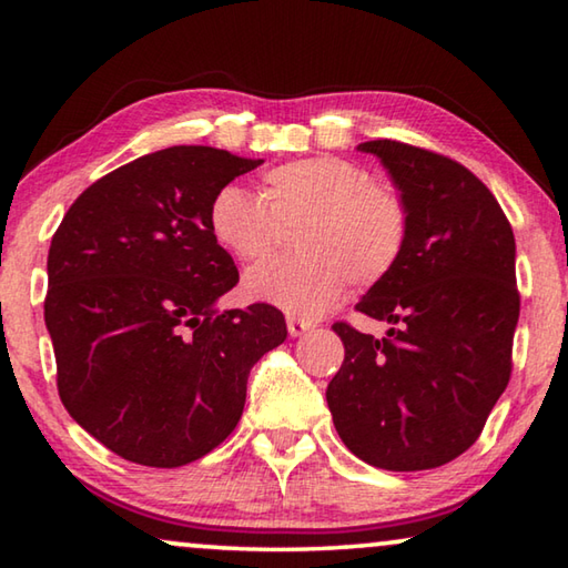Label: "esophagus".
Here are the masks:
<instances>
[{
  "label": "esophagus",
  "instance_id": "esophagus-1",
  "mask_svg": "<svg viewBox=\"0 0 568 568\" xmlns=\"http://www.w3.org/2000/svg\"><path fill=\"white\" fill-rule=\"evenodd\" d=\"M313 328V321H305V318H295V315H291L287 318V333L293 335V338H297V335H303Z\"/></svg>",
  "mask_w": 568,
  "mask_h": 568
}]
</instances>
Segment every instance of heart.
<instances>
[{"label": "heart", "mask_w": 568, "mask_h": 568, "mask_svg": "<svg viewBox=\"0 0 568 568\" xmlns=\"http://www.w3.org/2000/svg\"><path fill=\"white\" fill-rule=\"evenodd\" d=\"M215 243L243 263L263 261L295 230L301 255L257 265L245 277L253 301L293 315H321L348 281L371 287L406 253L410 207L403 190L358 162L321 155L267 170L261 195L223 185L207 205Z\"/></svg>", "instance_id": "obj_1"}]
</instances>
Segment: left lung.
Returning a JSON list of instances; mask_svg holds the SVG:
<instances>
[{
    "instance_id": "8db88e82",
    "label": "left lung",
    "mask_w": 568,
    "mask_h": 568,
    "mask_svg": "<svg viewBox=\"0 0 568 568\" xmlns=\"http://www.w3.org/2000/svg\"><path fill=\"white\" fill-rule=\"evenodd\" d=\"M378 155L410 207L406 253L355 311L386 338L333 323L345 358L325 398L343 444L386 470H428L476 444L511 378L521 311L514 230L494 192L440 152L398 140Z\"/></svg>"
}]
</instances>
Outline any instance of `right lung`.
<instances>
[{"label":"right lung","mask_w":568,"mask_h":568,"mask_svg":"<svg viewBox=\"0 0 568 568\" xmlns=\"http://www.w3.org/2000/svg\"><path fill=\"white\" fill-rule=\"evenodd\" d=\"M263 160L178 145L82 192L52 235L44 323L70 416L124 460L178 468L233 434L247 373L287 338L275 305L215 315L240 275L207 205Z\"/></svg>","instance_id":"right-lung-1"}]
</instances>
